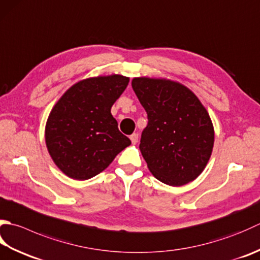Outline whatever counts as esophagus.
<instances>
[{"instance_id": "1", "label": "esophagus", "mask_w": 260, "mask_h": 260, "mask_svg": "<svg viewBox=\"0 0 260 260\" xmlns=\"http://www.w3.org/2000/svg\"><path fill=\"white\" fill-rule=\"evenodd\" d=\"M129 139H131V141H132V143L136 144L137 141H139V134H137V133H133V134H132V135L129 136Z\"/></svg>"}]
</instances>
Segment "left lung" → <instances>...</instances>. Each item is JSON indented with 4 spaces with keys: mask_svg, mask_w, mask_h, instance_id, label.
Wrapping results in <instances>:
<instances>
[{
    "mask_svg": "<svg viewBox=\"0 0 260 260\" xmlns=\"http://www.w3.org/2000/svg\"><path fill=\"white\" fill-rule=\"evenodd\" d=\"M132 86L147 114L140 150L152 175L169 186L196 179L214 144V128L204 106L174 81L135 78Z\"/></svg>",
    "mask_w": 260,
    "mask_h": 260,
    "instance_id": "1",
    "label": "left lung"
}]
</instances>
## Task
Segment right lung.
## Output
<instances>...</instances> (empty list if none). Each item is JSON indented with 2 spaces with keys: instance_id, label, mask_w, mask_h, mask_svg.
Returning a JSON list of instances; mask_svg holds the SVG:
<instances>
[{
  "instance_id": "1",
  "label": "right lung",
  "mask_w": 260,
  "mask_h": 260,
  "mask_svg": "<svg viewBox=\"0 0 260 260\" xmlns=\"http://www.w3.org/2000/svg\"><path fill=\"white\" fill-rule=\"evenodd\" d=\"M128 82L117 74L80 81L54 106L46 124V145L66 176L90 179L131 144L110 113Z\"/></svg>"
}]
</instances>
